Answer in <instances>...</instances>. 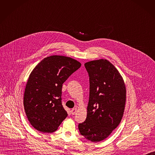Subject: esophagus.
<instances>
[{"mask_svg":"<svg viewBox=\"0 0 155 155\" xmlns=\"http://www.w3.org/2000/svg\"><path fill=\"white\" fill-rule=\"evenodd\" d=\"M76 112H77V108H73V109H72V110H71V115H73L75 114Z\"/></svg>","mask_w":155,"mask_h":155,"instance_id":"34e87169","label":"esophagus"}]
</instances>
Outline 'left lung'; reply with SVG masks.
<instances>
[{
  "instance_id": "left-lung-1",
  "label": "left lung",
  "mask_w": 155,
  "mask_h": 155,
  "mask_svg": "<svg viewBox=\"0 0 155 155\" xmlns=\"http://www.w3.org/2000/svg\"><path fill=\"white\" fill-rule=\"evenodd\" d=\"M90 82L85 121L78 124L81 135L92 142L107 138L120 124L126 101V88L119 71L107 60L85 64Z\"/></svg>"
}]
</instances>
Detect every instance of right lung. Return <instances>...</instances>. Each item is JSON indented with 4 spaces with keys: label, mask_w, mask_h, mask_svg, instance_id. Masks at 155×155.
<instances>
[{
    "label": "right lung",
    "mask_w": 155,
    "mask_h": 155,
    "mask_svg": "<svg viewBox=\"0 0 155 155\" xmlns=\"http://www.w3.org/2000/svg\"><path fill=\"white\" fill-rule=\"evenodd\" d=\"M81 67L71 58L53 55L45 58L28 77L24 96L27 118L34 128L52 133L67 117L61 104L62 85Z\"/></svg>",
    "instance_id": "add662e5"
}]
</instances>
